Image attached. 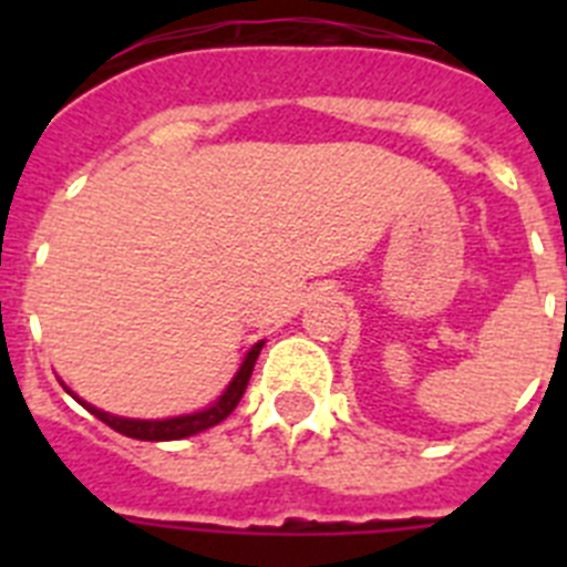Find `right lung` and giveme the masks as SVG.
Instances as JSON below:
<instances>
[{
	"mask_svg": "<svg viewBox=\"0 0 567 567\" xmlns=\"http://www.w3.org/2000/svg\"><path fill=\"white\" fill-rule=\"evenodd\" d=\"M260 349H264V340L260 343H255L252 349L247 352V358H244V363H240V369L235 372V378L229 380V385L221 392V398L215 400L213 405H207L204 412H193V414H182V417H167V420H130V417H115V414H107L102 412V409H96V405L84 403V400H79L76 394L73 398L79 400V403L87 409L90 414H96L102 423H107L110 429H115L118 434H124V437H133V440H182V437H193V434L204 432V429H213V425H218L221 420H227L229 414L235 412V405L240 403V398H244V392H247V383L249 378H252V369H255V360H258Z\"/></svg>",
	"mask_w": 567,
	"mask_h": 567,
	"instance_id": "1",
	"label": "right lung"
}]
</instances>
